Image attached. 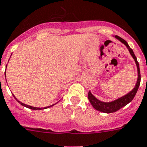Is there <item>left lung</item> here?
<instances>
[{
    "mask_svg": "<svg viewBox=\"0 0 147 147\" xmlns=\"http://www.w3.org/2000/svg\"><path fill=\"white\" fill-rule=\"evenodd\" d=\"M116 38L119 39V41L123 43L129 49V51L130 52L131 55L133 56V58L135 60V62L137 66V70H138V78H137V82L136 84L135 88H133V90L129 92V93L126 94V96H123L121 98L116 99V100L111 102H103L101 101L98 100L90 92V91L88 92V100L90 101V103L92 104V106H93L94 108L96 109V110L99 111V112H102V113H115L116 111L119 110L121 108H123V106H126L127 104L129 103L131 101L133 100V98L136 96L137 90H138L139 86L140 84L141 76H140V65H139L138 61H137V59H136V55L133 53V49H131L130 47L129 46L128 43L126 42L124 39H123L120 37H119L116 35Z\"/></svg>",
    "mask_w": 147,
    "mask_h": 147,
    "instance_id": "8db88e82",
    "label": "left lung"
}]
</instances>
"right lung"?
Here are the masks:
<instances>
[{"label": "right lung", "mask_w": 147, "mask_h": 147, "mask_svg": "<svg viewBox=\"0 0 147 147\" xmlns=\"http://www.w3.org/2000/svg\"><path fill=\"white\" fill-rule=\"evenodd\" d=\"M14 98H15V99H16V100L18 101V102L19 103L21 104V105H22V106H25V107H27V108L31 109H34V110H39V109H41V108H36V107H33V106H28V105H25V104L22 103V102H21L20 101L18 100V99H17V98H15V96H14ZM52 106H53V105H52ZM50 106H49V107H50ZM46 108H47V107H46Z\"/></svg>", "instance_id": "add662e5"}]
</instances>
